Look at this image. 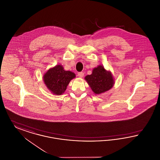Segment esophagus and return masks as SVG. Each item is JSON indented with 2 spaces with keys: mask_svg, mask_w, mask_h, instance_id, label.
<instances>
[{
  "mask_svg": "<svg viewBox=\"0 0 160 160\" xmlns=\"http://www.w3.org/2000/svg\"><path fill=\"white\" fill-rule=\"evenodd\" d=\"M78 76L79 77H83L84 76V72H79L78 73Z\"/></svg>",
  "mask_w": 160,
  "mask_h": 160,
  "instance_id": "34e87169",
  "label": "esophagus"
}]
</instances>
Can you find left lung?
<instances>
[{
	"mask_svg": "<svg viewBox=\"0 0 160 160\" xmlns=\"http://www.w3.org/2000/svg\"><path fill=\"white\" fill-rule=\"evenodd\" d=\"M85 79L96 94H100L108 90L114 85L111 73L105 70L102 65L94 68L92 74L86 76Z\"/></svg>",
	"mask_w": 160,
	"mask_h": 160,
	"instance_id": "obj_1",
	"label": "left lung"
}]
</instances>
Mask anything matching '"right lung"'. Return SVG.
Masks as SVG:
<instances>
[{"instance_id": "add662e5", "label": "right lung", "mask_w": 160, "mask_h": 160, "mask_svg": "<svg viewBox=\"0 0 160 160\" xmlns=\"http://www.w3.org/2000/svg\"><path fill=\"white\" fill-rule=\"evenodd\" d=\"M76 77L70 71H65L62 65H58L48 71L43 77L47 88L53 94L60 95L67 89L71 80Z\"/></svg>"}]
</instances>
